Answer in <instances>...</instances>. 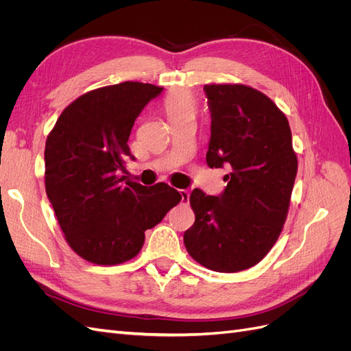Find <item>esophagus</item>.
I'll list each match as a JSON object with an SVG mask.
<instances>
[{
  "label": "esophagus",
  "instance_id": "34e87169",
  "mask_svg": "<svg viewBox=\"0 0 351 351\" xmlns=\"http://www.w3.org/2000/svg\"><path fill=\"white\" fill-rule=\"evenodd\" d=\"M178 192H180V196H182V200H183V202H189V197H190V192H189L187 189H180Z\"/></svg>",
  "mask_w": 351,
  "mask_h": 351
}]
</instances>
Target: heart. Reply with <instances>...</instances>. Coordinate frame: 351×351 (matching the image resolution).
<instances>
[{
	"mask_svg": "<svg viewBox=\"0 0 351 351\" xmlns=\"http://www.w3.org/2000/svg\"><path fill=\"white\" fill-rule=\"evenodd\" d=\"M165 111L168 120H173L183 115H195L196 99L193 98V95H190L189 92L173 93L171 97L165 101Z\"/></svg>",
	"mask_w": 351,
	"mask_h": 351,
	"instance_id": "1",
	"label": "heart"
}]
</instances>
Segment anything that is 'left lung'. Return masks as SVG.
I'll return each instance as SVG.
<instances>
[{
    "label": "left lung",
    "instance_id": "left-lung-1",
    "mask_svg": "<svg viewBox=\"0 0 351 351\" xmlns=\"http://www.w3.org/2000/svg\"><path fill=\"white\" fill-rule=\"evenodd\" d=\"M210 110L206 162L227 165L219 196L195 189V224L184 246L197 263L239 272L259 263L278 240L297 174L290 124L267 95L246 84H205Z\"/></svg>",
    "mask_w": 351,
    "mask_h": 351
}]
</instances>
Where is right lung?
Instances as JSON below:
<instances>
[{"instance_id":"add662e5","label":"right lung","mask_w":351,"mask_h":351,"mask_svg":"<svg viewBox=\"0 0 351 351\" xmlns=\"http://www.w3.org/2000/svg\"><path fill=\"white\" fill-rule=\"evenodd\" d=\"M162 90L123 82L83 93L47 137V196L69 246L84 261L119 265L133 259L145 231L182 200L165 183L146 187L119 177L134 159L127 142L136 119Z\"/></svg>"}]
</instances>
